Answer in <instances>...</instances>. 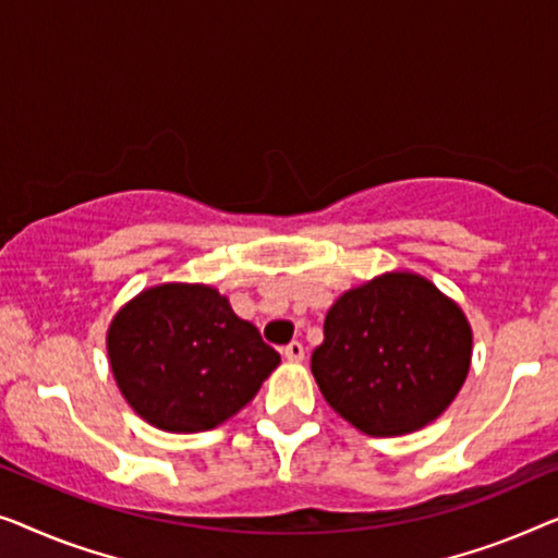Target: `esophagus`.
<instances>
[{
	"mask_svg": "<svg viewBox=\"0 0 558 558\" xmlns=\"http://www.w3.org/2000/svg\"><path fill=\"white\" fill-rule=\"evenodd\" d=\"M282 354H286L288 361H303L305 349H303L301 341H290L288 347H286V351H282Z\"/></svg>",
	"mask_w": 558,
	"mask_h": 558,
	"instance_id": "34e87169",
	"label": "esophagus"
}]
</instances>
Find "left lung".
<instances>
[{
    "label": "left lung",
    "instance_id": "left-lung-1",
    "mask_svg": "<svg viewBox=\"0 0 558 558\" xmlns=\"http://www.w3.org/2000/svg\"><path fill=\"white\" fill-rule=\"evenodd\" d=\"M470 356L473 331L460 305L427 278L387 272L331 305L311 372L343 420L391 437L429 425L452 404Z\"/></svg>",
    "mask_w": 558,
    "mask_h": 558
}]
</instances>
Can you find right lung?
I'll return each mask as SVG.
<instances>
[{
	"label": "right lung",
	"instance_id": "right-lung-1",
	"mask_svg": "<svg viewBox=\"0 0 558 558\" xmlns=\"http://www.w3.org/2000/svg\"><path fill=\"white\" fill-rule=\"evenodd\" d=\"M125 402L167 433H204L238 414L280 364L260 331L209 286L163 282L138 293L108 328Z\"/></svg>",
	"mask_w": 558,
	"mask_h": 558
}]
</instances>
